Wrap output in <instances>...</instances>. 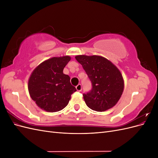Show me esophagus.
<instances>
[{"instance_id": "esophagus-1", "label": "esophagus", "mask_w": 158, "mask_h": 158, "mask_svg": "<svg viewBox=\"0 0 158 158\" xmlns=\"http://www.w3.org/2000/svg\"><path fill=\"white\" fill-rule=\"evenodd\" d=\"M76 90H77L78 92H81V91H82V85H81L80 84H78V85L76 86Z\"/></svg>"}]
</instances>
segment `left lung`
Segmentation results:
<instances>
[{"instance_id": "obj_1", "label": "left lung", "mask_w": 158, "mask_h": 158, "mask_svg": "<svg viewBox=\"0 0 158 158\" xmlns=\"http://www.w3.org/2000/svg\"><path fill=\"white\" fill-rule=\"evenodd\" d=\"M75 58L82 65L92 82V89L83 94L87 106L94 111L102 112L115 106L124 89L119 70L103 56L78 55Z\"/></svg>"}]
</instances>
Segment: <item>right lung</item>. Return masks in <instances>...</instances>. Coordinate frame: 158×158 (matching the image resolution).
I'll use <instances>...</instances> for the list:
<instances>
[{"label": "right lung", "mask_w": 158, "mask_h": 158, "mask_svg": "<svg viewBox=\"0 0 158 158\" xmlns=\"http://www.w3.org/2000/svg\"><path fill=\"white\" fill-rule=\"evenodd\" d=\"M70 60L69 56L52 57L43 62L33 71L28 90L38 107L47 112H56L67 106L76 89L63 69Z\"/></svg>", "instance_id": "add662e5"}]
</instances>
